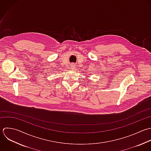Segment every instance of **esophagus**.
Listing matches in <instances>:
<instances>
[{
  "label": "esophagus",
  "instance_id": "esophagus-1",
  "mask_svg": "<svg viewBox=\"0 0 151 151\" xmlns=\"http://www.w3.org/2000/svg\"><path fill=\"white\" fill-rule=\"evenodd\" d=\"M70 68H71V69H74L75 68V65H74V64H72V65H71V66H70Z\"/></svg>",
  "mask_w": 151,
  "mask_h": 151
}]
</instances>
